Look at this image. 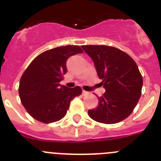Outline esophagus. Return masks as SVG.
Listing matches in <instances>:
<instances>
[{"instance_id":"esophagus-1","label":"esophagus","mask_w":161,"mask_h":161,"mask_svg":"<svg viewBox=\"0 0 161 161\" xmlns=\"http://www.w3.org/2000/svg\"><path fill=\"white\" fill-rule=\"evenodd\" d=\"M88 94H89L88 92H86V91L85 90H82V95L86 96V95H88Z\"/></svg>"}]
</instances>
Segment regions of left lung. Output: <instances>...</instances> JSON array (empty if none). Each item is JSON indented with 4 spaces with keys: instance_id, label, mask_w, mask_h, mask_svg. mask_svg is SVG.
Returning <instances> with one entry per match:
<instances>
[{
    "instance_id": "obj_1",
    "label": "left lung",
    "mask_w": 161,
    "mask_h": 161,
    "mask_svg": "<svg viewBox=\"0 0 161 161\" xmlns=\"http://www.w3.org/2000/svg\"><path fill=\"white\" fill-rule=\"evenodd\" d=\"M90 57L106 92L98 97V106L89 116L104 124H115L127 118L141 97L142 77L129 55L113 47L82 46Z\"/></svg>"
}]
</instances>
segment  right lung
Instances as JSON below:
<instances>
[{
	"label": "right lung",
	"mask_w": 161,
	"mask_h": 161,
	"mask_svg": "<svg viewBox=\"0 0 161 161\" xmlns=\"http://www.w3.org/2000/svg\"><path fill=\"white\" fill-rule=\"evenodd\" d=\"M81 53L79 46L59 47L43 52L30 63L20 79L19 93L32 118L52 123L65 116L71 100L82 94V89L68 88L60 82L67 72L69 58Z\"/></svg>",
	"instance_id": "add662e5"
}]
</instances>
